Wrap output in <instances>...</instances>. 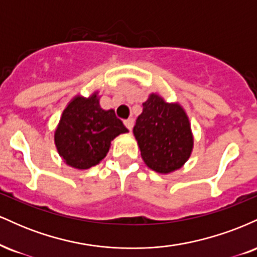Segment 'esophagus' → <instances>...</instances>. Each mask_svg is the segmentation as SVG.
Instances as JSON below:
<instances>
[{
  "label": "esophagus",
  "instance_id": "obj_1",
  "mask_svg": "<svg viewBox=\"0 0 257 257\" xmlns=\"http://www.w3.org/2000/svg\"><path fill=\"white\" fill-rule=\"evenodd\" d=\"M124 124H125L126 128L129 129V131H132L133 125H134V119H133V118H128V119H125V120H124Z\"/></svg>",
  "mask_w": 257,
  "mask_h": 257
}]
</instances>
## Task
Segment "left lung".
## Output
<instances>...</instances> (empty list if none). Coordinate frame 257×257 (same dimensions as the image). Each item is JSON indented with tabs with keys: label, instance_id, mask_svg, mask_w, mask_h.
<instances>
[{
	"label": "left lung",
	"instance_id": "left-lung-1",
	"mask_svg": "<svg viewBox=\"0 0 257 257\" xmlns=\"http://www.w3.org/2000/svg\"><path fill=\"white\" fill-rule=\"evenodd\" d=\"M134 133L141 157L155 172L179 169L190 157L193 146L190 122L181 106L167 104L152 94L143 104Z\"/></svg>",
	"mask_w": 257,
	"mask_h": 257
}]
</instances>
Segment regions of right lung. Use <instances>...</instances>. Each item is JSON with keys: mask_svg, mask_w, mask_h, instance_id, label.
I'll list each match as a JSON object with an SVG mask.
<instances>
[{"mask_svg": "<svg viewBox=\"0 0 257 257\" xmlns=\"http://www.w3.org/2000/svg\"><path fill=\"white\" fill-rule=\"evenodd\" d=\"M126 132L114 111L102 110L94 94L89 99L77 96L67 105L54 140L59 155L69 166L88 169L105 158L117 135Z\"/></svg>", "mask_w": 257, "mask_h": 257, "instance_id": "obj_1", "label": "right lung"}]
</instances>
